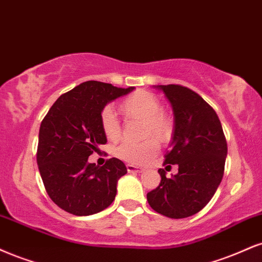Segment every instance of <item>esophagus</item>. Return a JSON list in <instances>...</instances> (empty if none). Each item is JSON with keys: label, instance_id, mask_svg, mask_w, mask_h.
<instances>
[{"label": "esophagus", "instance_id": "1", "mask_svg": "<svg viewBox=\"0 0 262 262\" xmlns=\"http://www.w3.org/2000/svg\"><path fill=\"white\" fill-rule=\"evenodd\" d=\"M127 169H128V172H143L144 171L141 167H138L134 165H127Z\"/></svg>", "mask_w": 262, "mask_h": 262}]
</instances>
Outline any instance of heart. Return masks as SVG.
Masks as SVG:
<instances>
[{"label": "heart", "instance_id": "1", "mask_svg": "<svg viewBox=\"0 0 262 262\" xmlns=\"http://www.w3.org/2000/svg\"><path fill=\"white\" fill-rule=\"evenodd\" d=\"M121 110L127 117L138 118L145 122L144 134L155 135L159 140H167L172 134V122L161 111V103L149 91L138 90L124 99ZM101 128L107 139L116 140L121 134L119 122L111 107H105L100 116ZM159 144L150 138L141 143L125 141L116 147L115 155L124 161L132 163H143L156 155Z\"/></svg>", "mask_w": 262, "mask_h": 262}]
</instances>
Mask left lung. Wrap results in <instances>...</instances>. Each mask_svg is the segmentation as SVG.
I'll use <instances>...</instances> for the list:
<instances>
[{"mask_svg":"<svg viewBox=\"0 0 262 262\" xmlns=\"http://www.w3.org/2000/svg\"><path fill=\"white\" fill-rule=\"evenodd\" d=\"M171 103L174 127L165 163L178 165L171 178L160 169L161 183L147 193L152 210L169 219L199 212L222 181L227 141L219 116L200 95L181 85H154Z\"/></svg>","mask_w":262,"mask_h":262,"instance_id":"1","label":"left lung"}]
</instances>
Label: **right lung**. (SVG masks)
<instances>
[{
    "instance_id": "add662e5",
    "label": "right lung",
    "mask_w": 262,
    "mask_h": 262,
    "mask_svg": "<svg viewBox=\"0 0 262 262\" xmlns=\"http://www.w3.org/2000/svg\"><path fill=\"white\" fill-rule=\"evenodd\" d=\"M134 89L85 81L59 96L41 122L37 166L47 194L62 210L89 216L115 200L117 182L127 173V167L115 157L102 167L88 159L107 141L101 128L102 110Z\"/></svg>"
}]
</instances>
